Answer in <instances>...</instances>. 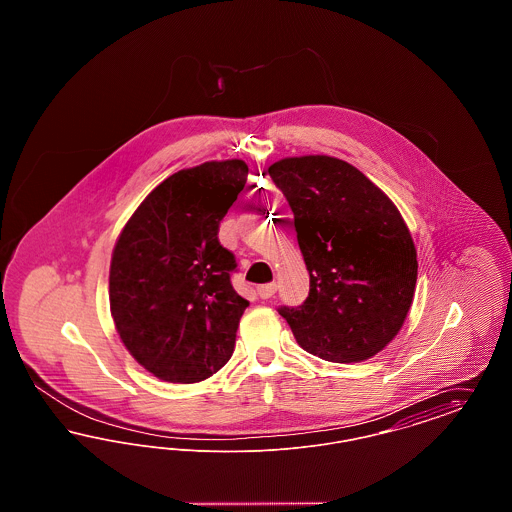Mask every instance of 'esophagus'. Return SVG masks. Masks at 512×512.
I'll use <instances>...</instances> for the list:
<instances>
[{
	"label": "esophagus",
	"instance_id": "1",
	"mask_svg": "<svg viewBox=\"0 0 512 512\" xmlns=\"http://www.w3.org/2000/svg\"><path fill=\"white\" fill-rule=\"evenodd\" d=\"M278 290V286H276V282H270V284H263V286H257V295L261 297V299H268V297H272L274 293Z\"/></svg>",
	"mask_w": 512,
	"mask_h": 512
}]
</instances>
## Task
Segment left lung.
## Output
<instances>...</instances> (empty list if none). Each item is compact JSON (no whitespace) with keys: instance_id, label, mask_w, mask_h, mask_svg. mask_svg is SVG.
I'll return each instance as SVG.
<instances>
[{"instance_id":"1","label":"left lung","mask_w":512,"mask_h":512,"mask_svg":"<svg viewBox=\"0 0 512 512\" xmlns=\"http://www.w3.org/2000/svg\"><path fill=\"white\" fill-rule=\"evenodd\" d=\"M268 174L292 207L309 270L305 303L278 313L297 343L324 361L374 357L401 330L416 286V249L399 209L336 157H286Z\"/></svg>"}]
</instances>
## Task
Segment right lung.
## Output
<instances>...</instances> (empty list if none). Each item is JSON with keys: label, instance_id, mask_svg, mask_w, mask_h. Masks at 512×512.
I'll use <instances>...</instances> for the list:
<instances>
[{"label": "right lung", "instance_id": "obj_1", "mask_svg": "<svg viewBox=\"0 0 512 512\" xmlns=\"http://www.w3.org/2000/svg\"><path fill=\"white\" fill-rule=\"evenodd\" d=\"M242 159L207 161L163 180L124 224L109 305L128 353L159 380L194 384L228 363L249 301L232 288L219 224L244 190Z\"/></svg>", "mask_w": 512, "mask_h": 512}]
</instances>
